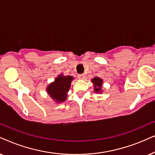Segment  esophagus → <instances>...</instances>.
Here are the masks:
<instances>
[{
  "label": "esophagus",
  "mask_w": 155,
  "mask_h": 155,
  "mask_svg": "<svg viewBox=\"0 0 155 155\" xmlns=\"http://www.w3.org/2000/svg\"><path fill=\"white\" fill-rule=\"evenodd\" d=\"M78 78L80 79H84V78H85V75H84V74H79L78 75Z\"/></svg>",
  "instance_id": "1"
}]
</instances>
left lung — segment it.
Returning a JSON list of instances; mask_svg holds the SVG:
<instances>
[{
	"label": "left lung",
	"instance_id": "8db88e82",
	"mask_svg": "<svg viewBox=\"0 0 155 155\" xmlns=\"http://www.w3.org/2000/svg\"><path fill=\"white\" fill-rule=\"evenodd\" d=\"M92 82L94 83L95 87L94 91L95 92H100L101 90V86H102V79L98 77H95L94 79H92Z\"/></svg>",
	"mask_w": 155,
	"mask_h": 155
}]
</instances>
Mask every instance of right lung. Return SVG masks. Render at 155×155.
<instances>
[{
	"label": "right lung",
	"mask_w": 155,
	"mask_h": 155,
	"mask_svg": "<svg viewBox=\"0 0 155 155\" xmlns=\"http://www.w3.org/2000/svg\"><path fill=\"white\" fill-rule=\"evenodd\" d=\"M73 79L71 76L59 75L53 83L48 86L47 88V93L57 103L64 101L67 99V92L69 91Z\"/></svg>",
	"instance_id": "obj_1"
}]
</instances>
